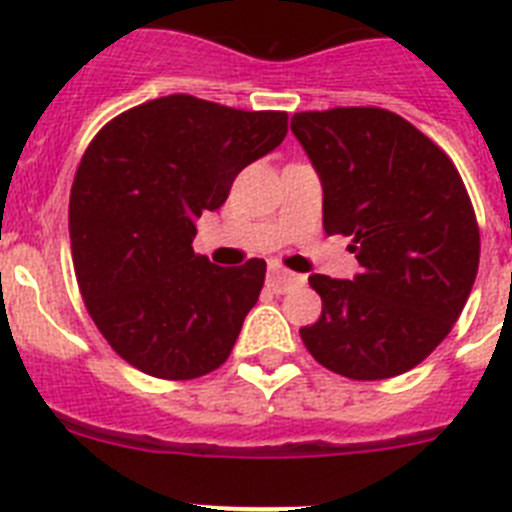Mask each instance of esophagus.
Segmentation results:
<instances>
[{
	"label": "esophagus",
	"mask_w": 512,
	"mask_h": 512,
	"mask_svg": "<svg viewBox=\"0 0 512 512\" xmlns=\"http://www.w3.org/2000/svg\"><path fill=\"white\" fill-rule=\"evenodd\" d=\"M302 277L300 274H292V271H287L284 266L279 264H271L269 266V274H266V284H269L277 295H282V292H287L289 287H295V284H300Z\"/></svg>",
	"instance_id": "obj_1"
}]
</instances>
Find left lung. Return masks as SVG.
I'll list each match as a JSON object with an SVG mask.
<instances>
[{"label": "left lung", "instance_id": "1", "mask_svg": "<svg viewBox=\"0 0 512 512\" xmlns=\"http://www.w3.org/2000/svg\"><path fill=\"white\" fill-rule=\"evenodd\" d=\"M292 133L323 182L325 233L351 235L361 274H312L323 315L300 328L312 359L359 382L410 372L449 336L479 266L459 171L428 135L382 107L297 112Z\"/></svg>", "mask_w": 512, "mask_h": 512}]
</instances>
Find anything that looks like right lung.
I'll use <instances>...</instances> for the list:
<instances>
[{"instance_id":"1","label":"right lung","mask_w":512,"mask_h":512,"mask_svg":"<svg viewBox=\"0 0 512 512\" xmlns=\"http://www.w3.org/2000/svg\"><path fill=\"white\" fill-rule=\"evenodd\" d=\"M284 135L287 112L192 94L138 104L94 135L71 187V256L94 325L135 369L182 382L225 364L266 261L210 264L192 248L194 220Z\"/></svg>"}]
</instances>
